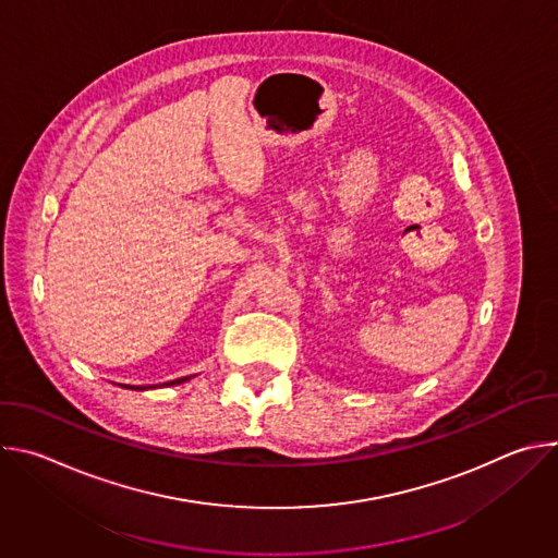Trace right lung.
<instances>
[{
    "instance_id": "obj_1",
    "label": "right lung",
    "mask_w": 558,
    "mask_h": 558,
    "mask_svg": "<svg viewBox=\"0 0 558 558\" xmlns=\"http://www.w3.org/2000/svg\"><path fill=\"white\" fill-rule=\"evenodd\" d=\"M194 375H187V377H179V379H172V381H163V384H156V386H130V384H121L123 388H132V390H147V388H158V386H177V384H183L187 379H192Z\"/></svg>"
}]
</instances>
